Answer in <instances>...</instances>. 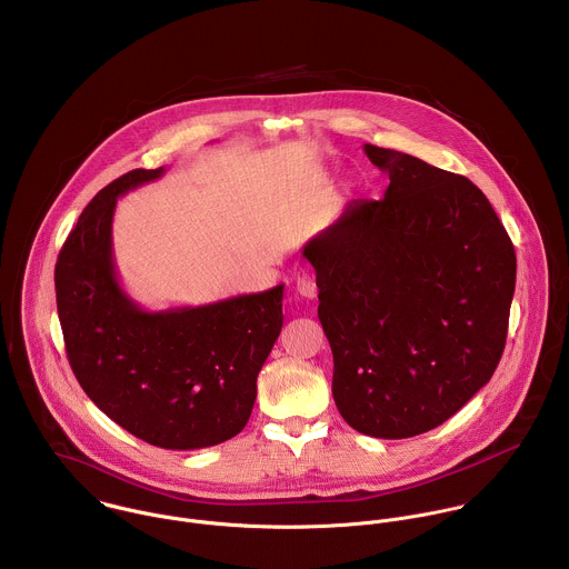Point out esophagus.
<instances>
[{
	"instance_id": "1",
	"label": "esophagus",
	"mask_w": 569,
	"mask_h": 569,
	"mask_svg": "<svg viewBox=\"0 0 569 569\" xmlns=\"http://www.w3.org/2000/svg\"><path fill=\"white\" fill-rule=\"evenodd\" d=\"M296 291L302 296V298H309L313 300L318 296V284H316V278L311 271H300L298 278H296Z\"/></svg>"
}]
</instances>
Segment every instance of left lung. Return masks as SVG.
I'll return each instance as SVG.
<instances>
[{"mask_svg": "<svg viewBox=\"0 0 569 569\" xmlns=\"http://www.w3.org/2000/svg\"><path fill=\"white\" fill-rule=\"evenodd\" d=\"M388 172L305 244L332 350V399L359 433H425L485 388L506 343L517 258L485 192L462 174L363 147Z\"/></svg>", "mask_w": 569, "mask_h": 569, "instance_id": "1", "label": "left lung"}]
</instances>
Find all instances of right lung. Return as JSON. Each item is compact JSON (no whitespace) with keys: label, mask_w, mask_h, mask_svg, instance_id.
<instances>
[{"label":"right lung","mask_w":569,"mask_h":569,"mask_svg":"<svg viewBox=\"0 0 569 569\" xmlns=\"http://www.w3.org/2000/svg\"><path fill=\"white\" fill-rule=\"evenodd\" d=\"M136 168L82 210L57 269L70 366L93 406L136 438L192 451L234 438L282 328L284 284L201 307L147 311L122 289L111 223L118 197L160 179Z\"/></svg>","instance_id":"right-lung-1"}]
</instances>
